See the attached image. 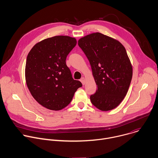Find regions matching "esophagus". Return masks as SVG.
I'll return each mask as SVG.
<instances>
[{
  "label": "esophagus",
  "mask_w": 158,
  "mask_h": 158,
  "mask_svg": "<svg viewBox=\"0 0 158 158\" xmlns=\"http://www.w3.org/2000/svg\"><path fill=\"white\" fill-rule=\"evenodd\" d=\"M80 81L82 82V85H84L85 83V78H84V77H82V78L81 79Z\"/></svg>",
  "instance_id": "1"
}]
</instances>
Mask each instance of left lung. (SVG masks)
Instances as JSON below:
<instances>
[{
    "label": "left lung",
    "instance_id": "1",
    "mask_svg": "<svg viewBox=\"0 0 158 158\" xmlns=\"http://www.w3.org/2000/svg\"><path fill=\"white\" fill-rule=\"evenodd\" d=\"M78 45L90 63L97 85L90 97L92 103L102 111L116 108L127 95L133 75L125 47L98 32L81 38Z\"/></svg>",
    "mask_w": 158,
    "mask_h": 158
}]
</instances>
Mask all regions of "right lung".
<instances>
[{
  "label": "right lung",
  "mask_w": 158,
  "mask_h": 158,
  "mask_svg": "<svg viewBox=\"0 0 158 158\" xmlns=\"http://www.w3.org/2000/svg\"><path fill=\"white\" fill-rule=\"evenodd\" d=\"M68 36H56L36 43L27 58L25 79L33 98L44 107L60 110L70 103L82 83L74 80L66 60L76 45Z\"/></svg>",
  "instance_id": "right-lung-1"
}]
</instances>
